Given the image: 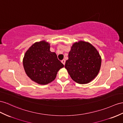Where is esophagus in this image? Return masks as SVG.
Masks as SVG:
<instances>
[{
	"mask_svg": "<svg viewBox=\"0 0 123 123\" xmlns=\"http://www.w3.org/2000/svg\"><path fill=\"white\" fill-rule=\"evenodd\" d=\"M61 62L63 64V65H65V60L64 59H63V60H62L61 61Z\"/></svg>",
	"mask_w": 123,
	"mask_h": 123,
	"instance_id": "1",
	"label": "esophagus"
}]
</instances>
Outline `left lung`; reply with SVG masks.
I'll use <instances>...</instances> for the list:
<instances>
[{"label":"left lung","mask_w":123,"mask_h":123,"mask_svg":"<svg viewBox=\"0 0 123 123\" xmlns=\"http://www.w3.org/2000/svg\"><path fill=\"white\" fill-rule=\"evenodd\" d=\"M101 64V58L97 50L89 43L79 41L72 46L65 68L75 82L85 84L97 76Z\"/></svg>","instance_id":"1"}]
</instances>
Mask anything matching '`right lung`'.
<instances>
[{"mask_svg":"<svg viewBox=\"0 0 123 123\" xmlns=\"http://www.w3.org/2000/svg\"><path fill=\"white\" fill-rule=\"evenodd\" d=\"M50 43L45 40L36 42L25 53L23 60L26 74L38 84L46 85L54 80L64 65L55 52L50 50Z\"/></svg>","mask_w":123,"mask_h":123,"instance_id":"1","label":"right lung"}]
</instances>
